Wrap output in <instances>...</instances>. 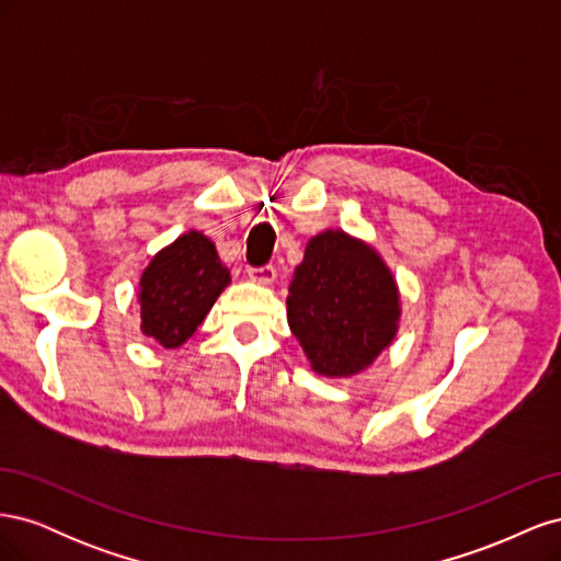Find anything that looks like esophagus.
Wrapping results in <instances>:
<instances>
[{"label": "esophagus", "mask_w": 561, "mask_h": 561, "mask_svg": "<svg viewBox=\"0 0 561 561\" xmlns=\"http://www.w3.org/2000/svg\"><path fill=\"white\" fill-rule=\"evenodd\" d=\"M248 276H250L252 283H257V285H274V280H276V268H274V266L250 268Z\"/></svg>", "instance_id": "1"}]
</instances>
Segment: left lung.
<instances>
[{
  "label": "left lung",
  "instance_id": "left-lung-1",
  "mask_svg": "<svg viewBox=\"0 0 561 561\" xmlns=\"http://www.w3.org/2000/svg\"><path fill=\"white\" fill-rule=\"evenodd\" d=\"M287 322L311 369L330 379L365 371L400 328L393 271L363 239L325 229L304 250L287 290Z\"/></svg>",
  "mask_w": 561,
  "mask_h": 561
}]
</instances>
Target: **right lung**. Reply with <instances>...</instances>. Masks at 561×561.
Returning a JSON list of instances; mask_svg holds the SVG:
<instances>
[{
	"mask_svg": "<svg viewBox=\"0 0 561 561\" xmlns=\"http://www.w3.org/2000/svg\"><path fill=\"white\" fill-rule=\"evenodd\" d=\"M231 283L215 243L190 229L161 248L145 266L138 301L140 330L163 348H180Z\"/></svg>",
	"mask_w": 561,
	"mask_h": 561,
	"instance_id": "1",
	"label": "right lung"
}]
</instances>
